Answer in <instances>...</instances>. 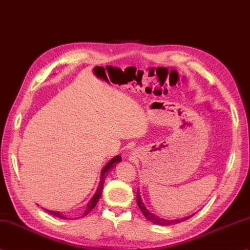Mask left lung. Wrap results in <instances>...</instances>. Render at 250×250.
Here are the masks:
<instances>
[{"instance_id": "8db88e82", "label": "left lung", "mask_w": 250, "mask_h": 250, "mask_svg": "<svg viewBox=\"0 0 250 250\" xmlns=\"http://www.w3.org/2000/svg\"><path fill=\"white\" fill-rule=\"evenodd\" d=\"M136 201H137V205H138V208H141L142 213L144 214V216L146 217L148 220H150V222L155 224V225H160V226H170V225H175V224H179L181 222H184V220H187L188 218H190L191 216L194 215H190V216H187V217H183V218H178V219H165V218H161L159 216L154 215L153 213L150 212L147 207L145 206V204L142 200V196H141V193H139V190L137 189L136 191Z\"/></svg>"}]
</instances>
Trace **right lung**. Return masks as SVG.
Wrapping results in <instances>:
<instances>
[{
	"label": "right lung",
	"mask_w": 250,
	"mask_h": 250,
	"mask_svg": "<svg viewBox=\"0 0 250 250\" xmlns=\"http://www.w3.org/2000/svg\"><path fill=\"white\" fill-rule=\"evenodd\" d=\"M119 162H121V156L120 155H116V156H114V158L108 162V163L103 167V169L101 170V176H100V182H99V185H98V188H97V190H96V193H95V195L92 196V198L88 201V204H87V206H86V210H85V212L82 214V216L81 217H84V216H86L87 214H88L92 208H94L95 207H96V205L98 204V201H99V199H100V197H101V195H102V189H103V184H104V180H105V178H106V176L108 175L109 173V171H111L113 168L116 166V164H118ZM44 210L48 212V213H50V214H52V215H54V216H56V217H60V218H63V219H70V218H67L65 215H63V214L62 213V212H60V211H52V210H46V208H44Z\"/></svg>",
	"instance_id": "add662e5"
}]
</instances>
